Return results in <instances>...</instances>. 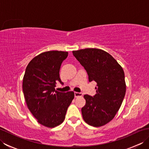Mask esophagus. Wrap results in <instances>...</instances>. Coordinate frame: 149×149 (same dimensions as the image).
Wrapping results in <instances>:
<instances>
[{"mask_svg": "<svg viewBox=\"0 0 149 149\" xmlns=\"http://www.w3.org/2000/svg\"><path fill=\"white\" fill-rule=\"evenodd\" d=\"M74 95H75V97H82L83 96V93H79V92H74Z\"/></svg>", "mask_w": 149, "mask_h": 149, "instance_id": "esophagus-1", "label": "esophagus"}]
</instances>
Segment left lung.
<instances>
[{"mask_svg":"<svg viewBox=\"0 0 149 149\" xmlns=\"http://www.w3.org/2000/svg\"><path fill=\"white\" fill-rule=\"evenodd\" d=\"M87 72L88 79L97 83L93 97L84 95L86 104L81 112L85 122L93 127L106 125L113 119L122 105L126 91L123 70L109 53L99 49L72 51Z\"/></svg>","mask_w":149,"mask_h":149,"instance_id":"1","label":"left lung"}]
</instances>
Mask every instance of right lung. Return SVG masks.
Here are the masks:
<instances>
[{
	"mask_svg": "<svg viewBox=\"0 0 149 149\" xmlns=\"http://www.w3.org/2000/svg\"><path fill=\"white\" fill-rule=\"evenodd\" d=\"M68 52L52 50L31 60L23 78V92L29 111L37 122L47 127L63 122L66 111L74 98V91H55L56 83L63 84L59 70Z\"/></svg>",
	"mask_w": 149,
	"mask_h": 149,
	"instance_id": "obj_1",
	"label": "right lung"
}]
</instances>
